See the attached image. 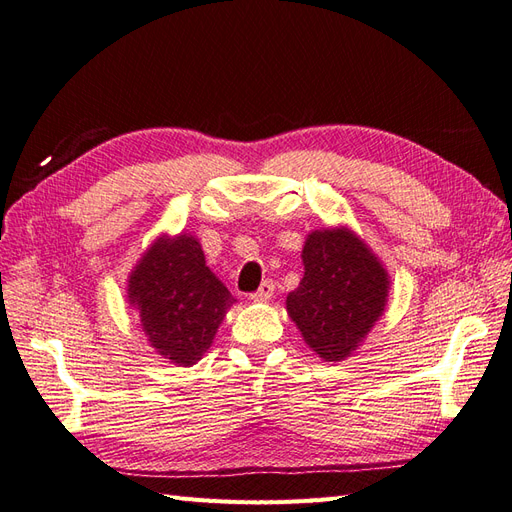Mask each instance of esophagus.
Segmentation results:
<instances>
[{"label":"esophagus","instance_id":"1","mask_svg":"<svg viewBox=\"0 0 512 512\" xmlns=\"http://www.w3.org/2000/svg\"><path fill=\"white\" fill-rule=\"evenodd\" d=\"M272 294H274V283L272 281H264L251 298L255 300V303H268V300L272 298Z\"/></svg>","mask_w":512,"mask_h":512}]
</instances>
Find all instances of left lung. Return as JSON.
I'll list each match as a JSON object with an SVG mask.
<instances>
[{"label": "left lung", "mask_w": 512, "mask_h": 512, "mask_svg": "<svg viewBox=\"0 0 512 512\" xmlns=\"http://www.w3.org/2000/svg\"><path fill=\"white\" fill-rule=\"evenodd\" d=\"M300 257L305 274L287 294V316L322 361H344L385 313L389 272L348 227L311 231Z\"/></svg>", "instance_id": "1"}]
</instances>
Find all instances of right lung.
Instances as JSON below:
<instances>
[{"label": "right lung", "instance_id": "obj_1", "mask_svg": "<svg viewBox=\"0 0 512 512\" xmlns=\"http://www.w3.org/2000/svg\"><path fill=\"white\" fill-rule=\"evenodd\" d=\"M127 303L140 316L149 346L170 363L190 368L212 346L235 298L207 268L190 233H162L127 279Z\"/></svg>", "mask_w": 512, "mask_h": 512}]
</instances>
